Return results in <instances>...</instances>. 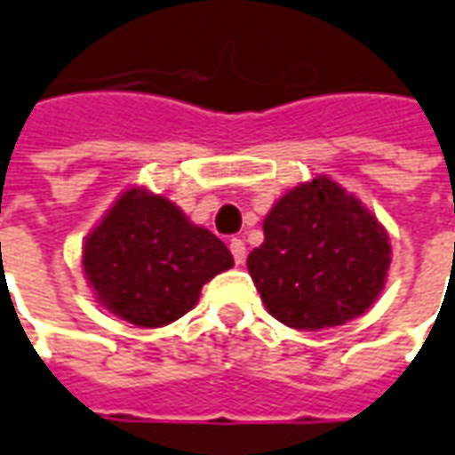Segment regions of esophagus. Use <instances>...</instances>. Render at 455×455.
<instances>
[{
    "instance_id": "obj_1",
    "label": "esophagus",
    "mask_w": 455,
    "mask_h": 455,
    "mask_svg": "<svg viewBox=\"0 0 455 455\" xmlns=\"http://www.w3.org/2000/svg\"><path fill=\"white\" fill-rule=\"evenodd\" d=\"M230 252H233L235 262L237 264L244 262V243L240 240V237H233V240H230Z\"/></svg>"
}]
</instances>
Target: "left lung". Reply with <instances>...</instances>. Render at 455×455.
<instances>
[{
	"label": "left lung",
	"mask_w": 455,
	"mask_h": 455,
	"mask_svg": "<svg viewBox=\"0 0 455 455\" xmlns=\"http://www.w3.org/2000/svg\"><path fill=\"white\" fill-rule=\"evenodd\" d=\"M389 240L355 196L318 176L274 203L247 269L267 311L299 331L343 325L385 286Z\"/></svg>",
	"instance_id": "8db88e82"
}]
</instances>
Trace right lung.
<instances>
[{"label":"right lung","instance_id":"add662e5","mask_svg":"<svg viewBox=\"0 0 455 455\" xmlns=\"http://www.w3.org/2000/svg\"><path fill=\"white\" fill-rule=\"evenodd\" d=\"M233 264L211 230L140 188L119 196L83 247V269L100 304L141 328L188 314L203 284Z\"/></svg>","mask_w":455,"mask_h":455}]
</instances>
